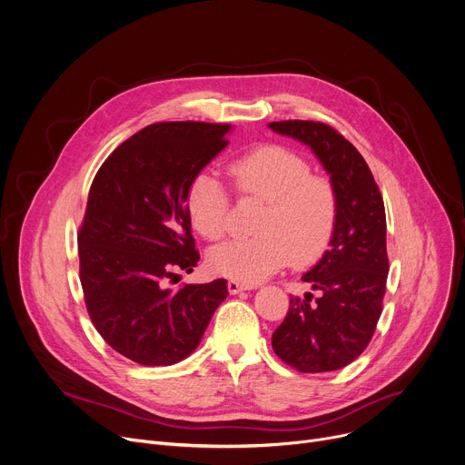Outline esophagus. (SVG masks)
I'll list each match as a JSON object with an SVG mask.
<instances>
[{
    "instance_id": "1",
    "label": "esophagus",
    "mask_w": 465,
    "mask_h": 465,
    "mask_svg": "<svg viewBox=\"0 0 465 465\" xmlns=\"http://www.w3.org/2000/svg\"><path fill=\"white\" fill-rule=\"evenodd\" d=\"M252 288V284H249V282H242V281H236V279H231L229 282H227V290L231 292V293H240V292H243V290H251Z\"/></svg>"
}]
</instances>
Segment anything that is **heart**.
I'll return each mask as SVG.
<instances>
[{"label":"heart","mask_w":465,"mask_h":465,"mask_svg":"<svg viewBox=\"0 0 465 465\" xmlns=\"http://www.w3.org/2000/svg\"><path fill=\"white\" fill-rule=\"evenodd\" d=\"M242 197L264 201L254 222V236L218 245L211 268L236 281H261L284 268L320 261L331 245L340 216V197L329 177L314 175L312 164L297 151L264 143L247 149L227 164ZM192 227L209 242L231 229V197L213 172H199L186 188Z\"/></svg>","instance_id":"obj_1"}]
</instances>
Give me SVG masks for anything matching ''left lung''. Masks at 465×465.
I'll return each mask as SVG.
<instances>
[{"label":"left lung","mask_w":465,"mask_h":465,"mask_svg":"<svg viewBox=\"0 0 465 465\" xmlns=\"http://www.w3.org/2000/svg\"><path fill=\"white\" fill-rule=\"evenodd\" d=\"M270 127L311 145L340 197L331 247L302 275L320 295L290 297L272 345L301 373L334 371L364 352L382 314L390 272L384 201L362 154L334 127L311 120L272 122Z\"/></svg>","instance_id":"8db88e82"}]
</instances>
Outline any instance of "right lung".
Masks as SVG:
<instances>
[{"label": "right lung", "instance_id": "obj_1", "mask_svg": "<svg viewBox=\"0 0 465 465\" xmlns=\"http://www.w3.org/2000/svg\"><path fill=\"white\" fill-rule=\"evenodd\" d=\"M229 129L147 125L92 181L77 234L84 304L101 338L136 364L170 366L188 356L229 293L225 279L166 288L199 261L186 188L229 143Z\"/></svg>", "mask_w": 465, "mask_h": 465}]
</instances>
